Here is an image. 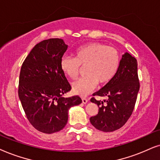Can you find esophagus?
<instances>
[{"label": "esophagus", "instance_id": "obj_1", "mask_svg": "<svg viewBox=\"0 0 160 160\" xmlns=\"http://www.w3.org/2000/svg\"><path fill=\"white\" fill-rule=\"evenodd\" d=\"M82 103L83 104H86L87 102H88V99H86V98H82Z\"/></svg>", "mask_w": 160, "mask_h": 160}]
</instances>
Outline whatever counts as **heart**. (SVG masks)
<instances>
[{"instance_id": "heart-1", "label": "heart", "mask_w": 160, "mask_h": 160, "mask_svg": "<svg viewBox=\"0 0 160 160\" xmlns=\"http://www.w3.org/2000/svg\"><path fill=\"white\" fill-rule=\"evenodd\" d=\"M75 58L65 55L61 60L62 72L72 80L78 78L82 67L86 76L72 84L75 94L85 96L97 85L104 86L111 81L118 71L120 55L116 49L100 42H91L78 49Z\"/></svg>"}]
</instances>
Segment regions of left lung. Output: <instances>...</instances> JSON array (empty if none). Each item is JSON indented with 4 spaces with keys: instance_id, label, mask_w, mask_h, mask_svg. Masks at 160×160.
<instances>
[{
    "instance_id": "8db88e82",
    "label": "left lung",
    "mask_w": 160,
    "mask_h": 160,
    "mask_svg": "<svg viewBox=\"0 0 160 160\" xmlns=\"http://www.w3.org/2000/svg\"><path fill=\"white\" fill-rule=\"evenodd\" d=\"M139 89L137 60L126 52L112 80L93 94L106 99H91L99 108L98 114L90 118L91 124L105 132L122 127L132 113Z\"/></svg>"
}]
</instances>
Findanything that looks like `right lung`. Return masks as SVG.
<instances>
[{
  "label": "right lung",
  "instance_id": "obj_1",
  "mask_svg": "<svg viewBox=\"0 0 160 160\" xmlns=\"http://www.w3.org/2000/svg\"><path fill=\"white\" fill-rule=\"evenodd\" d=\"M67 48L61 39L44 40L32 49L21 67L19 98L28 120L43 133L61 130L69 108L82 102L78 96L63 97L72 88L60 67Z\"/></svg>",
  "mask_w": 160,
  "mask_h": 160
}]
</instances>
